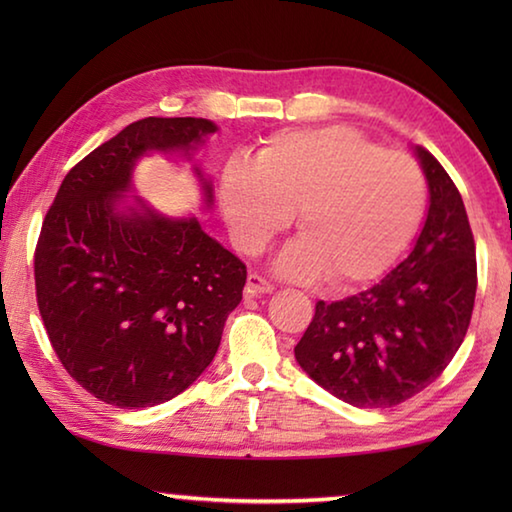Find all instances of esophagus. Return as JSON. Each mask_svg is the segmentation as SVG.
Returning a JSON list of instances; mask_svg holds the SVG:
<instances>
[{
	"mask_svg": "<svg viewBox=\"0 0 512 512\" xmlns=\"http://www.w3.org/2000/svg\"><path fill=\"white\" fill-rule=\"evenodd\" d=\"M275 287L268 280H264L262 275L250 273L246 280V293L248 296H262V293H271Z\"/></svg>",
	"mask_w": 512,
	"mask_h": 512,
	"instance_id": "obj_1",
	"label": "esophagus"
}]
</instances>
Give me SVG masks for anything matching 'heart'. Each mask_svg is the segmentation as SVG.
I'll list each match as a JSON object with an SVG mask.
<instances>
[{"label":"heart","instance_id":"b5f03b06","mask_svg":"<svg viewBox=\"0 0 512 512\" xmlns=\"http://www.w3.org/2000/svg\"><path fill=\"white\" fill-rule=\"evenodd\" d=\"M221 205L248 255L262 253L298 210L302 237L282 250L277 271L352 287L386 273L409 246L427 183L409 155L384 151L354 128L325 126L273 135L255 162L230 160Z\"/></svg>","mask_w":512,"mask_h":512}]
</instances>
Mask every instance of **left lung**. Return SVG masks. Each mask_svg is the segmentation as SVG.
Returning <instances> with one entry per match:
<instances>
[{"label":"left lung","instance_id":"left-lung-1","mask_svg":"<svg viewBox=\"0 0 512 512\" xmlns=\"http://www.w3.org/2000/svg\"><path fill=\"white\" fill-rule=\"evenodd\" d=\"M429 210L404 262L375 287L316 302L296 361L339 400L386 409L427 388L461 348L476 296V253L463 198L429 151L413 149Z\"/></svg>","mask_w":512,"mask_h":512}]
</instances>
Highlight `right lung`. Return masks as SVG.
Returning <instances> with one entry per match:
<instances>
[{
  "mask_svg": "<svg viewBox=\"0 0 512 512\" xmlns=\"http://www.w3.org/2000/svg\"><path fill=\"white\" fill-rule=\"evenodd\" d=\"M201 117L133 121L67 173L42 223L36 296L60 363L85 391L119 409H144L192 386L219 350L241 302L246 264L201 228L133 194L144 155L192 162L203 210L212 180L194 162Z\"/></svg>",
  "mask_w": 512,
  "mask_h": 512,
  "instance_id": "obj_1",
  "label": "right lung"
}]
</instances>
